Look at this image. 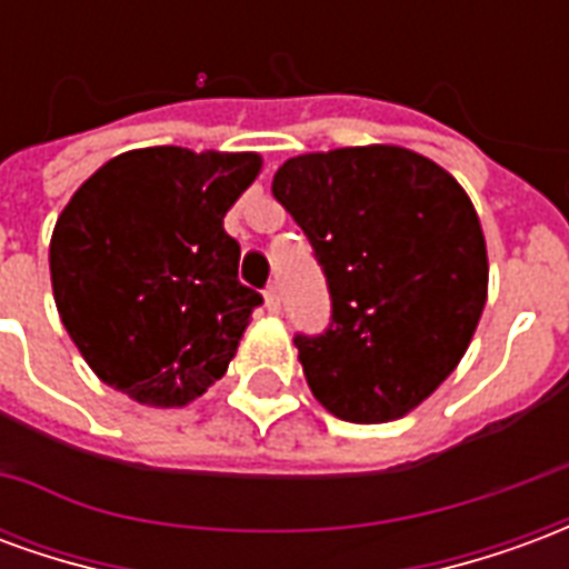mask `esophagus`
<instances>
[{
	"mask_svg": "<svg viewBox=\"0 0 569 569\" xmlns=\"http://www.w3.org/2000/svg\"><path fill=\"white\" fill-rule=\"evenodd\" d=\"M264 308H268V313H280V292H277V286L264 289Z\"/></svg>",
	"mask_w": 569,
	"mask_h": 569,
	"instance_id": "1",
	"label": "esophagus"
}]
</instances>
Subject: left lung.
<instances>
[{
  "label": "left lung",
  "mask_w": 569,
  "mask_h": 569,
  "mask_svg": "<svg viewBox=\"0 0 569 569\" xmlns=\"http://www.w3.org/2000/svg\"><path fill=\"white\" fill-rule=\"evenodd\" d=\"M273 198L322 264L332 322L296 335L310 390L335 418L387 423L463 359L488 301V249L460 182L402 146L298 154Z\"/></svg>",
  "instance_id": "left-lung-1"
}]
</instances>
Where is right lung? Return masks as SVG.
Wrapping results in <instances>:
<instances>
[{"label":"right lung","instance_id":"obj_1","mask_svg":"<svg viewBox=\"0 0 569 569\" xmlns=\"http://www.w3.org/2000/svg\"><path fill=\"white\" fill-rule=\"evenodd\" d=\"M256 151L133 149L72 194L51 234L60 320L93 375L140 406L182 408L234 359L261 296L237 280L224 212Z\"/></svg>","mask_w":569,"mask_h":569}]
</instances>
